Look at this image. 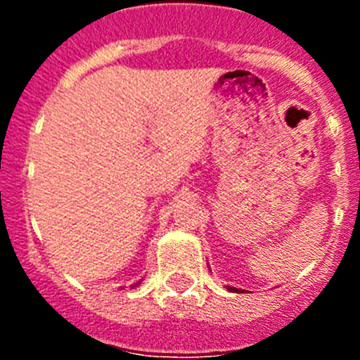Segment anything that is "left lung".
Listing matches in <instances>:
<instances>
[{"label": "left lung", "mask_w": 360, "mask_h": 360, "mask_svg": "<svg viewBox=\"0 0 360 360\" xmlns=\"http://www.w3.org/2000/svg\"><path fill=\"white\" fill-rule=\"evenodd\" d=\"M229 290H231V292H243V290H240V288H234V287H229Z\"/></svg>", "instance_id": "left-lung-1"}]
</instances>
